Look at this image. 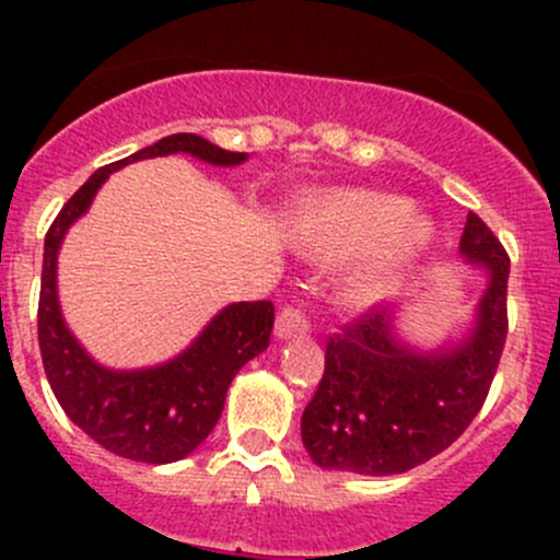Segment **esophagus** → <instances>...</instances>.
Instances as JSON below:
<instances>
[{
    "label": "esophagus",
    "mask_w": 560,
    "mask_h": 560,
    "mask_svg": "<svg viewBox=\"0 0 560 560\" xmlns=\"http://www.w3.org/2000/svg\"><path fill=\"white\" fill-rule=\"evenodd\" d=\"M308 316L303 314V308L298 306H284L281 314L276 316V336L279 338H292V336H306L308 332Z\"/></svg>",
    "instance_id": "1"
}]
</instances>
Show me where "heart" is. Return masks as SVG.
I'll return each instance as SVG.
<instances>
[{"label": "heart", "instance_id": "b5f03b06", "mask_svg": "<svg viewBox=\"0 0 560 560\" xmlns=\"http://www.w3.org/2000/svg\"><path fill=\"white\" fill-rule=\"evenodd\" d=\"M322 241L343 254L371 252V259L352 279L358 301H376L395 287L417 254L428 244V228L406 219V202L376 191H341L325 202L319 217Z\"/></svg>", "mask_w": 560, "mask_h": 560}]
</instances>
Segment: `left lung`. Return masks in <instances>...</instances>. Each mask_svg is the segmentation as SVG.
<instances>
[{"label":"left lung","mask_w":560,"mask_h":560,"mask_svg":"<svg viewBox=\"0 0 560 560\" xmlns=\"http://www.w3.org/2000/svg\"><path fill=\"white\" fill-rule=\"evenodd\" d=\"M460 254L490 276L463 343L411 352L395 341L387 308H369L327 338L325 374L301 420L303 444L322 468L404 474L444 453L479 415L510 330V254L477 213H468Z\"/></svg>","instance_id":"1"}]
</instances>
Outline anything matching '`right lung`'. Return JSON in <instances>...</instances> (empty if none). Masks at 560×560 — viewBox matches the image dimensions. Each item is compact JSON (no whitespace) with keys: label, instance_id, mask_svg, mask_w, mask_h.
I'll return each instance as SVG.
<instances>
[{"label":"right lung","instance_id":"obj_1","mask_svg":"<svg viewBox=\"0 0 560 560\" xmlns=\"http://www.w3.org/2000/svg\"><path fill=\"white\" fill-rule=\"evenodd\" d=\"M191 154L211 165H241L246 154L224 151L200 135L178 132L138 154L100 167L54 219L45 235L39 281L37 338L48 385L65 415L113 455L140 463H173L197 450L219 422L230 382L252 358L268 349L273 303L252 301L222 308L186 352L143 371H107L94 363L67 330L56 295V254L65 233L103 180L118 167L167 154Z\"/></svg>","mask_w":560,"mask_h":560}]
</instances>
